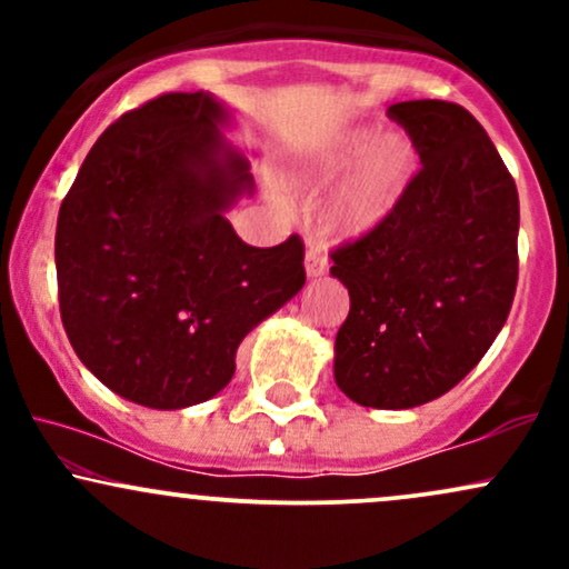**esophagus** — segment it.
Instances as JSON below:
<instances>
[{
    "instance_id": "1",
    "label": "esophagus",
    "mask_w": 569,
    "mask_h": 569,
    "mask_svg": "<svg viewBox=\"0 0 569 569\" xmlns=\"http://www.w3.org/2000/svg\"><path fill=\"white\" fill-rule=\"evenodd\" d=\"M326 270H329V259H326L323 246L307 243V251H305V272H307V278H321Z\"/></svg>"
}]
</instances>
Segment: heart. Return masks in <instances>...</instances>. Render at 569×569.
<instances>
[{
	"instance_id": "b5f03b06",
	"label": "heart",
	"mask_w": 569,
	"mask_h": 569,
	"mask_svg": "<svg viewBox=\"0 0 569 569\" xmlns=\"http://www.w3.org/2000/svg\"><path fill=\"white\" fill-rule=\"evenodd\" d=\"M417 168V149L403 133L377 136L375 128H356L331 143L307 168V181H339L329 200V221L337 232L367 234L382 224L407 192Z\"/></svg>"
}]
</instances>
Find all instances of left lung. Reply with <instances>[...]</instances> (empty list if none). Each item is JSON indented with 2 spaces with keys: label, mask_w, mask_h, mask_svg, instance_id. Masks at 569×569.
<instances>
[{
  "label": "left lung",
  "mask_w": 569,
  "mask_h": 569,
  "mask_svg": "<svg viewBox=\"0 0 569 569\" xmlns=\"http://www.w3.org/2000/svg\"><path fill=\"white\" fill-rule=\"evenodd\" d=\"M420 173L377 230L331 251L350 293L335 380L350 401L411 409L452 390L506 323L519 280V194L460 103L401 101Z\"/></svg>",
  "instance_id": "obj_1"
}]
</instances>
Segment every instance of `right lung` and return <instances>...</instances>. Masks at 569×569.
<instances>
[{"instance_id": "add662e5", "label": "right lung", "mask_w": 569, "mask_h": 569, "mask_svg": "<svg viewBox=\"0 0 569 569\" xmlns=\"http://www.w3.org/2000/svg\"><path fill=\"white\" fill-rule=\"evenodd\" d=\"M213 96L166 93L101 133L61 202L58 305L80 361L128 401L184 409L232 380L253 326L305 286V243L253 248L224 211L251 194Z\"/></svg>"}]
</instances>
